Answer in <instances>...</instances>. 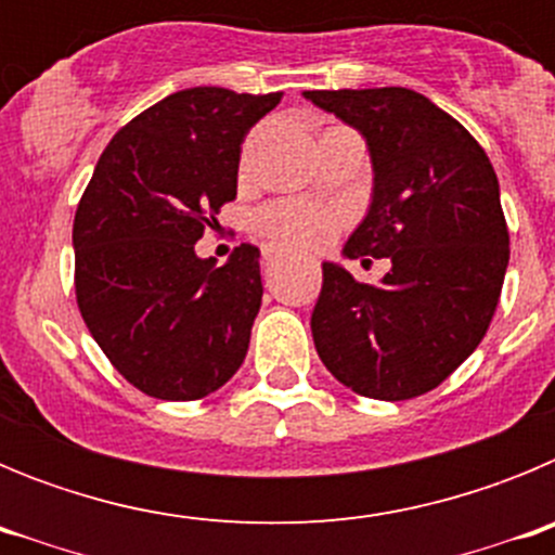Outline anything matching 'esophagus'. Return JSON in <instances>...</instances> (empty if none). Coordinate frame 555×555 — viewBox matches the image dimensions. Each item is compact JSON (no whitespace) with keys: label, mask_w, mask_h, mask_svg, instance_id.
<instances>
[{"label":"esophagus","mask_w":555,"mask_h":555,"mask_svg":"<svg viewBox=\"0 0 555 555\" xmlns=\"http://www.w3.org/2000/svg\"><path fill=\"white\" fill-rule=\"evenodd\" d=\"M281 261H283L281 253H272V249H267V253H263V269H272L274 263H281Z\"/></svg>","instance_id":"obj_1"}]
</instances>
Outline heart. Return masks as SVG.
<instances>
[{
    "instance_id": "heart-1",
    "label": "heart",
    "mask_w": 555,
    "mask_h": 555,
    "mask_svg": "<svg viewBox=\"0 0 555 555\" xmlns=\"http://www.w3.org/2000/svg\"><path fill=\"white\" fill-rule=\"evenodd\" d=\"M255 230L272 247L320 249L336 233V219L322 210L302 208V205H272L255 217Z\"/></svg>"
}]
</instances>
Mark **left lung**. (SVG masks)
Wrapping results in <instances>:
<instances>
[{
	"mask_svg": "<svg viewBox=\"0 0 555 555\" xmlns=\"http://www.w3.org/2000/svg\"><path fill=\"white\" fill-rule=\"evenodd\" d=\"M364 135L372 203L345 258H389L377 286L322 263L313 345L338 384L372 400L436 389L473 356L508 267V228L487 152L411 88L302 91Z\"/></svg>",
	"mask_w": 555,
	"mask_h": 555,
	"instance_id": "8db88e82",
	"label": "left lung"
}]
</instances>
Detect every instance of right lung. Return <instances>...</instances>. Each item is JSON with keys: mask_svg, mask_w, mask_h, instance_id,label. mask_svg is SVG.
<instances>
[{"mask_svg": "<svg viewBox=\"0 0 555 555\" xmlns=\"http://www.w3.org/2000/svg\"><path fill=\"white\" fill-rule=\"evenodd\" d=\"M199 86L121 127L75 214V292L111 364L144 395L199 400L242 366L261 308V253L224 267L194 244L235 199L242 141L278 102Z\"/></svg>", "mask_w": 555, "mask_h": 555, "instance_id": "1", "label": "right lung"}]
</instances>
